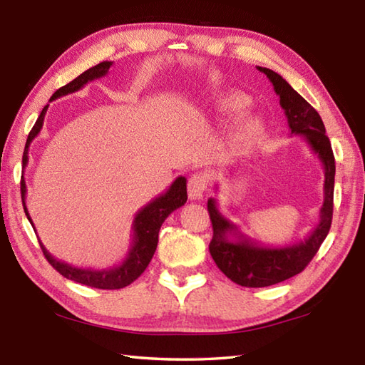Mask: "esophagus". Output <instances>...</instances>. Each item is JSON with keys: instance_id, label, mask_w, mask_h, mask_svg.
<instances>
[{"instance_id": "obj_1", "label": "esophagus", "mask_w": 365, "mask_h": 365, "mask_svg": "<svg viewBox=\"0 0 365 365\" xmlns=\"http://www.w3.org/2000/svg\"><path fill=\"white\" fill-rule=\"evenodd\" d=\"M207 187V180L205 175L197 173L193 175L189 182H187V192H189V198L190 200H201L203 198V193Z\"/></svg>"}]
</instances>
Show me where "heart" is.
<instances>
[{
    "label": "heart",
    "instance_id": "heart-1",
    "mask_svg": "<svg viewBox=\"0 0 365 365\" xmlns=\"http://www.w3.org/2000/svg\"><path fill=\"white\" fill-rule=\"evenodd\" d=\"M251 106L250 96L240 92H225L215 98V110L222 117L228 120H236L242 117ZM265 133V126L261 118L250 117L245 118L234 133L231 139L232 153L237 156L247 155L261 142Z\"/></svg>",
    "mask_w": 365,
    "mask_h": 365
}]
</instances>
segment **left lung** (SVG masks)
<instances>
[{
  "label": "left lung",
  "mask_w": 365,
  "mask_h": 365,
  "mask_svg": "<svg viewBox=\"0 0 365 365\" xmlns=\"http://www.w3.org/2000/svg\"><path fill=\"white\" fill-rule=\"evenodd\" d=\"M257 70L267 75L274 92L279 96V104L287 117L290 134L303 137L314 155L320 159L325 170V182H323L325 197H323L317 226L307 234L304 240L284 247H265L247 237L237 225L222 215L214 198L207 200V210L214 230L212 240L209 244L210 256L226 277L245 287L278 284L303 272L312 261L331 228L336 175L333 148L325 134V125L319 112L277 71L265 67H257Z\"/></svg>",
  "instance_id": "left-lung-1"
}]
</instances>
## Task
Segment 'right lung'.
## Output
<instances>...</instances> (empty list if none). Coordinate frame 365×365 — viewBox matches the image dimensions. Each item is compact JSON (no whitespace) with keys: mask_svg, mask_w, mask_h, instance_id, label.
<instances>
[{"mask_svg":"<svg viewBox=\"0 0 365 365\" xmlns=\"http://www.w3.org/2000/svg\"><path fill=\"white\" fill-rule=\"evenodd\" d=\"M110 67H112V62L104 61V62H100L98 66L86 70L84 73H81L76 79H73L71 83L61 87L59 91H56L50 98V101L61 98V96H66L68 93L78 92L87 83H91V81L106 76ZM46 109H48V104L42 109V112H40L36 125L32 126L31 133L28 135V140H26V145H24V153H23V168L28 165L29 145L36 139L37 134L40 133V129L43 126ZM185 181L187 180H185L184 176H178L172 182V185L167 189V192L160 193L159 197L150 201L147 206H143L139 212L135 214L134 222H133L131 245H129L128 253L123 261H121V264L115 267H109V269H101V270L73 267L67 262H62L59 259H56L53 255H50V251L45 248V245L38 239L46 261L50 262L54 269L62 274V277H66L67 279H71L75 282H81V284L84 286H91L95 289H109V290L123 289L129 286L133 281H135L140 277L143 270L148 267L153 255H155L156 247H158V239H159V230L162 223L165 222V218L172 214L173 210L184 206L185 201H187V185H185ZM21 201H23L24 214H26L32 228H34V223H32L29 217L26 203H24V201H26V184H24L23 178H21Z\"/></svg>","mask_w":365,"mask_h":365,"instance_id":"add662e5","label":"right lung"}]
</instances>
